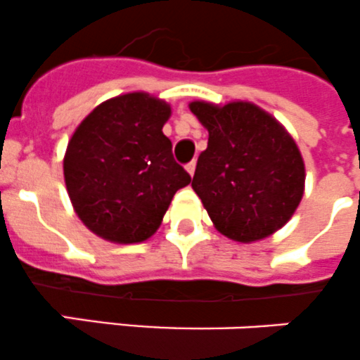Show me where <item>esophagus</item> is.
I'll use <instances>...</instances> for the list:
<instances>
[{
    "label": "esophagus",
    "mask_w": 360,
    "mask_h": 360,
    "mask_svg": "<svg viewBox=\"0 0 360 360\" xmlns=\"http://www.w3.org/2000/svg\"><path fill=\"white\" fill-rule=\"evenodd\" d=\"M195 167H197V165H195V162H190V163H188V165H186V172L190 174L191 177H193V174H195Z\"/></svg>",
    "instance_id": "esophagus-1"
}]
</instances>
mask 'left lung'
I'll list each match as a JSON object with an SVG mask.
<instances>
[{
	"instance_id": "8db88e82",
	"label": "left lung",
	"mask_w": 360,
	"mask_h": 360,
	"mask_svg": "<svg viewBox=\"0 0 360 360\" xmlns=\"http://www.w3.org/2000/svg\"><path fill=\"white\" fill-rule=\"evenodd\" d=\"M188 107L209 131L191 188L214 229L243 244L273 236L304 195V160L294 137L246 100L225 105L193 100Z\"/></svg>"
}]
</instances>
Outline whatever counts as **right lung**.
<instances>
[{
  "instance_id": "right-lung-1",
  "label": "right lung",
  "mask_w": 360,
  "mask_h": 360,
  "mask_svg": "<svg viewBox=\"0 0 360 360\" xmlns=\"http://www.w3.org/2000/svg\"><path fill=\"white\" fill-rule=\"evenodd\" d=\"M170 103L146 91L112 96L87 114L63 158L66 191L80 221L102 239L135 244L155 236L191 177L163 135Z\"/></svg>"
}]
</instances>
